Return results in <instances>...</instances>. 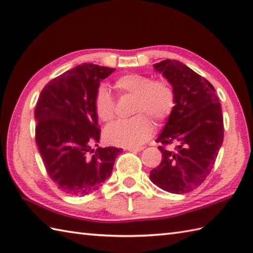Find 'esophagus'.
Instances as JSON below:
<instances>
[{
	"instance_id": "34e87169",
	"label": "esophagus",
	"mask_w": 253,
	"mask_h": 253,
	"mask_svg": "<svg viewBox=\"0 0 253 253\" xmlns=\"http://www.w3.org/2000/svg\"><path fill=\"white\" fill-rule=\"evenodd\" d=\"M124 150H127V151H130V152H139L143 150V147H126L124 148Z\"/></svg>"
}]
</instances>
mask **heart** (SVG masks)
<instances>
[{"label": "heart", "mask_w": 253, "mask_h": 253, "mask_svg": "<svg viewBox=\"0 0 253 253\" xmlns=\"http://www.w3.org/2000/svg\"><path fill=\"white\" fill-rule=\"evenodd\" d=\"M122 92L136 96L133 113L130 120L116 121L104 130L105 140L115 146L139 147L152 135L154 124L166 120L175 106V93L166 82L158 80L140 74H128L120 77L115 83ZM95 113L101 121L109 122L114 116V100L106 85L101 84L94 96Z\"/></svg>", "instance_id": "1"}]
</instances>
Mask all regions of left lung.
Returning <instances> with one entry per match:
<instances>
[{"instance_id": "8db88e82", "label": "left lung", "mask_w": 253, "mask_h": 253, "mask_svg": "<svg viewBox=\"0 0 253 253\" xmlns=\"http://www.w3.org/2000/svg\"><path fill=\"white\" fill-rule=\"evenodd\" d=\"M173 87L175 106L157 139L162 162L150 173L154 185L170 193L190 192L206 180L224 139L222 107L215 89L185 64L165 60L153 65Z\"/></svg>"}]
</instances>
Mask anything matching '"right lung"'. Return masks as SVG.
<instances>
[{
    "label": "right lung",
    "mask_w": 253,
    "mask_h": 253,
    "mask_svg": "<svg viewBox=\"0 0 253 253\" xmlns=\"http://www.w3.org/2000/svg\"><path fill=\"white\" fill-rule=\"evenodd\" d=\"M115 68L83 64L52 79L35 110L36 142L50 178L69 196L98 190L112 174L123 149H92L100 129L94 96ZM98 147V144H96Z\"/></svg>",
    "instance_id": "right-lung-1"
}]
</instances>
